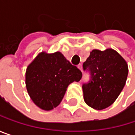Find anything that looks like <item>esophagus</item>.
<instances>
[{
  "instance_id": "obj_1",
  "label": "esophagus",
  "mask_w": 135,
  "mask_h": 135,
  "mask_svg": "<svg viewBox=\"0 0 135 135\" xmlns=\"http://www.w3.org/2000/svg\"><path fill=\"white\" fill-rule=\"evenodd\" d=\"M77 67L79 68L81 71H83V69H82V64H79V65L77 66Z\"/></svg>"
}]
</instances>
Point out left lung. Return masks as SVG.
<instances>
[{
    "instance_id": "1",
    "label": "left lung",
    "mask_w": 135,
    "mask_h": 135,
    "mask_svg": "<svg viewBox=\"0 0 135 135\" xmlns=\"http://www.w3.org/2000/svg\"><path fill=\"white\" fill-rule=\"evenodd\" d=\"M90 80L83 84L84 99L94 109L111 105L122 91L128 74L126 61L116 51L93 50L83 64Z\"/></svg>"
}]
</instances>
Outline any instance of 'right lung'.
<instances>
[{
	"instance_id": "add662e5",
	"label": "right lung",
	"mask_w": 135,
	"mask_h": 135,
	"mask_svg": "<svg viewBox=\"0 0 135 135\" xmlns=\"http://www.w3.org/2000/svg\"><path fill=\"white\" fill-rule=\"evenodd\" d=\"M81 77V71L62 53L41 52L26 69V85L33 102L42 109L51 110L60 104L68 86Z\"/></svg>"
}]
</instances>
